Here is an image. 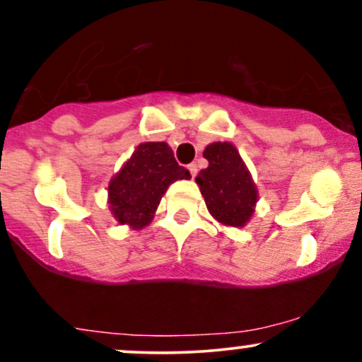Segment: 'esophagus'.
Segmentation results:
<instances>
[{"instance_id": "1", "label": "esophagus", "mask_w": 362, "mask_h": 362, "mask_svg": "<svg viewBox=\"0 0 362 362\" xmlns=\"http://www.w3.org/2000/svg\"><path fill=\"white\" fill-rule=\"evenodd\" d=\"M189 172H190V175H192V178L197 175V165L195 163H190L189 165Z\"/></svg>"}]
</instances>
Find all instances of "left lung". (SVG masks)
I'll return each instance as SVG.
<instances>
[{
	"label": "left lung",
	"instance_id": "8db88e82",
	"mask_svg": "<svg viewBox=\"0 0 362 362\" xmlns=\"http://www.w3.org/2000/svg\"><path fill=\"white\" fill-rule=\"evenodd\" d=\"M209 167L195 177L207 209L218 223L242 228L255 213L257 192L247 165L231 143H211L204 149Z\"/></svg>",
	"mask_w": 362,
	"mask_h": 362
}]
</instances>
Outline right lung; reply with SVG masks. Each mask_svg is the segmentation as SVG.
I'll return each instance as SVG.
<instances>
[{
  "instance_id": "add662e5",
  "label": "right lung",
  "mask_w": 362,
  "mask_h": 362,
  "mask_svg": "<svg viewBox=\"0 0 362 362\" xmlns=\"http://www.w3.org/2000/svg\"><path fill=\"white\" fill-rule=\"evenodd\" d=\"M190 178L167 143H143L112 177L109 204L114 218L132 230L151 223L161 197L173 182Z\"/></svg>"
}]
</instances>
